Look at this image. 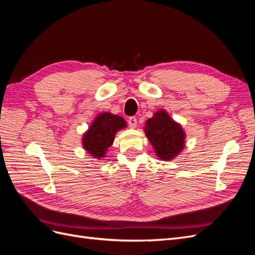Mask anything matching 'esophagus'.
Instances as JSON below:
<instances>
[{
    "label": "esophagus",
    "instance_id": "1",
    "mask_svg": "<svg viewBox=\"0 0 255 255\" xmlns=\"http://www.w3.org/2000/svg\"><path fill=\"white\" fill-rule=\"evenodd\" d=\"M128 123L130 128H135L137 125L136 117H134V116H130V117L128 119Z\"/></svg>",
    "mask_w": 255,
    "mask_h": 255
}]
</instances>
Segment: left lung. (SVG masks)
Listing matches in <instances>:
<instances>
[{"instance_id": "obj_1", "label": "left lung", "mask_w": 255, "mask_h": 255, "mask_svg": "<svg viewBox=\"0 0 255 255\" xmlns=\"http://www.w3.org/2000/svg\"><path fill=\"white\" fill-rule=\"evenodd\" d=\"M145 135L160 159H172L184 148L185 134L180 125L164 111H158L145 122Z\"/></svg>"}]
</instances>
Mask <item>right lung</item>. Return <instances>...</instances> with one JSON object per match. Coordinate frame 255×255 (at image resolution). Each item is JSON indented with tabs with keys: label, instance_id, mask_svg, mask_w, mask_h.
Returning a JSON list of instances; mask_svg holds the SVG:
<instances>
[{
	"label": "right lung",
	"instance_id": "right-lung-1",
	"mask_svg": "<svg viewBox=\"0 0 255 255\" xmlns=\"http://www.w3.org/2000/svg\"><path fill=\"white\" fill-rule=\"evenodd\" d=\"M126 126L125 119L120 116H115L110 113L99 115L92 122L88 132L84 135V148L92 156L103 157L106 150L113 144L116 132Z\"/></svg>",
	"mask_w": 255,
	"mask_h": 255
}]
</instances>
